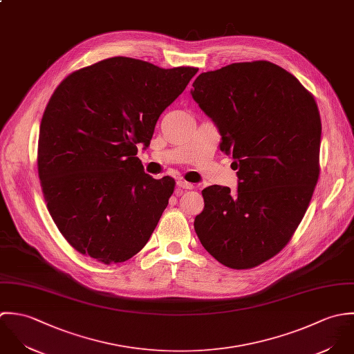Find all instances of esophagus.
Returning <instances> with one entry per match:
<instances>
[{
  "label": "esophagus",
  "mask_w": 354,
  "mask_h": 354,
  "mask_svg": "<svg viewBox=\"0 0 354 354\" xmlns=\"http://www.w3.org/2000/svg\"><path fill=\"white\" fill-rule=\"evenodd\" d=\"M178 186H179L180 189H185V190H192V189H194V185H193V183H189V182H186V180H178Z\"/></svg>",
  "instance_id": "1"
}]
</instances>
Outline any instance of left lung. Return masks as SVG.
Listing matches in <instances>:
<instances>
[{
    "label": "left lung",
    "instance_id": "left-lung-1",
    "mask_svg": "<svg viewBox=\"0 0 354 354\" xmlns=\"http://www.w3.org/2000/svg\"><path fill=\"white\" fill-rule=\"evenodd\" d=\"M192 95L232 154L238 190H203L194 230L223 266L248 270L278 254L291 239L319 179L322 122L313 95L270 62L234 63L203 72Z\"/></svg>",
    "mask_w": 354,
    "mask_h": 354
}]
</instances>
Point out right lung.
<instances>
[{"label":"right lung","mask_w":354,"mask_h":354,"mask_svg":"<svg viewBox=\"0 0 354 354\" xmlns=\"http://www.w3.org/2000/svg\"><path fill=\"white\" fill-rule=\"evenodd\" d=\"M198 68L112 57L70 73L41 122L38 174L48 209L79 253L123 263L147 243L174 193L137 157Z\"/></svg>","instance_id":"add662e5"}]
</instances>
